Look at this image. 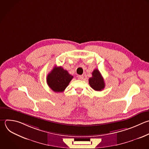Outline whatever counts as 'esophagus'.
<instances>
[{
	"mask_svg": "<svg viewBox=\"0 0 149 149\" xmlns=\"http://www.w3.org/2000/svg\"><path fill=\"white\" fill-rule=\"evenodd\" d=\"M77 78H78V79L82 80V79H83L84 76H83V75H79V76H77Z\"/></svg>",
	"mask_w": 149,
	"mask_h": 149,
	"instance_id": "obj_1",
	"label": "esophagus"
}]
</instances>
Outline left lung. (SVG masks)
I'll return each mask as SVG.
<instances>
[{"label": "left lung", "mask_w": 149, "mask_h": 149, "mask_svg": "<svg viewBox=\"0 0 149 149\" xmlns=\"http://www.w3.org/2000/svg\"><path fill=\"white\" fill-rule=\"evenodd\" d=\"M91 87L95 91H101L105 87V83L102 76L98 69H95L92 73V77L88 80Z\"/></svg>", "instance_id": "obj_1"}]
</instances>
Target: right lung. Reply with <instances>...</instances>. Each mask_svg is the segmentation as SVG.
Returning <instances> with one entry per match:
<instances>
[{
  "instance_id": "1",
  "label": "right lung",
  "mask_w": 149,
  "mask_h": 149,
  "mask_svg": "<svg viewBox=\"0 0 149 149\" xmlns=\"http://www.w3.org/2000/svg\"><path fill=\"white\" fill-rule=\"evenodd\" d=\"M72 79L73 76L67 70H64L62 67L55 66L47 75V82L54 91L63 92Z\"/></svg>"
}]
</instances>
